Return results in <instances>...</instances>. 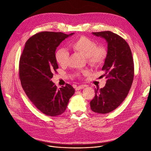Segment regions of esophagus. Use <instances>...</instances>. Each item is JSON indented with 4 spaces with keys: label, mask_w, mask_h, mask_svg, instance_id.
<instances>
[{
    "label": "esophagus",
    "mask_w": 151,
    "mask_h": 151,
    "mask_svg": "<svg viewBox=\"0 0 151 151\" xmlns=\"http://www.w3.org/2000/svg\"><path fill=\"white\" fill-rule=\"evenodd\" d=\"M85 87H86V85H81V86H77L76 88V90H80V89H84Z\"/></svg>",
    "instance_id": "esophagus-1"
}]
</instances>
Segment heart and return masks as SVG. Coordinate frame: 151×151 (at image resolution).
Here are the masks:
<instances>
[{"mask_svg":"<svg viewBox=\"0 0 151 151\" xmlns=\"http://www.w3.org/2000/svg\"><path fill=\"white\" fill-rule=\"evenodd\" d=\"M71 47L86 57L87 61L93 67L101 66L107 57V50L103 45H97L94 41L86 36H81L77 38L70 44ZM69 53L65 48H58L55 53V59L58 64L65 66L67 64ZM87 70H83L76 73L77 76L81 74H86Z\"/></svg>","mask_w":151,"mask_h":151,"instance_id":"b5f03b06","label":"heart"}]
</instances>
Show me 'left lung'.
I'll use <instances>...</instances> for the list:
<instances>
[{"label": "left lung", "mask_w": 151, "mask_h": 151, "mask_svg": "<svg viewBox=\"0 0 151 151\" xmlns=\"http://www.w3.org/2000/svg\"><path fill=\"white\" fill-rule=\"evenodd\" d=\"M108 43V53L102 70L107 79L103 88L95 89V96L90 102L93 111L106 114L113 111L129 94L134 77V63L129 44L121 36L106 31L94 32Z\"/></svg>", "instance_id": "1"}]
</instances>
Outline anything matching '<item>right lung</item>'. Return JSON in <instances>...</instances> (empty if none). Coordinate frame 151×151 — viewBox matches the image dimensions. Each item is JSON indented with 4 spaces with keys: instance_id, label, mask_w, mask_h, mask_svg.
<instances>
[{
    "instance_id": "obj_1",
    "label": "right lung",
    "mask_w": 151,
    "mask_h": 151,
    "mask_svg": "<svg viewBox=\"0 0 151 151\" xmlns=\"http://www.w3.org/2000/svg\"><path fill=\"white\" fill-rule=\"evenodd\" d=\"M73 34L40 32L27 40L20 57L19 76L22 88L35 106L47 116L62 114L75 93L71 85L66 84L58 89L51 81L58 68L55 53L57 47Z\"/></svg>"
}]
</instances>
